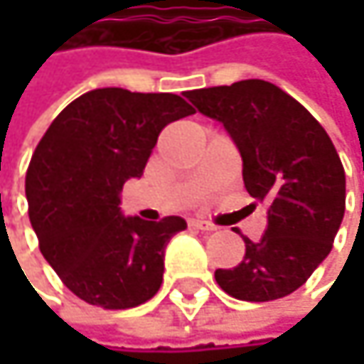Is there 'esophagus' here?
Returning a JSON list of instances; mask_svg holds the SVG:
<instances>
[{
  "label": "esophagus",
  "mask_w": 364,
  "mask_h": 364,
  "mask_svg": "<svg viewBox=\"0 0 364 364\" xmlns=\"http://www.w3.org/2000/svg\"><path fill=\"white\" fill-rule=\"evenodd\" d=\"M189 228L193 230H200V232H215L217 228L208 221H202V219H189Z\"/></svg>",
  "instance_id": "34e87169"
}]
</instances>
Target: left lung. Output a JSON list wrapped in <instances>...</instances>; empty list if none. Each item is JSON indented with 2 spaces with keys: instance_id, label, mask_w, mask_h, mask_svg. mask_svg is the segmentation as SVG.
Returning <instances> with one entry per match:
<instances>
[{
  "instance_id": "1",
  "label": "left lung",
  "mask_w": 364,
  "mask_h": 364,
  "mask_svg": "<svg viewBox=\"0 0 364 364\" xmlns=\"http://www.w3.org/2000/svg\"><path fill=\"white\" fill-rule=\"evenodd\" d=\"M185 97L223 124L240 151L245 187L267 217L259 242L245 238V259L215 272L217 284L242 301L291 295L327 259L346 210V173L328 134L301 103L263 80Z\"/></svg>"
}]
</instances>
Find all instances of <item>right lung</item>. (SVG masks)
<instances>
[{"label":"right lung","mask_w":364,"mask_h":364,"mask_svg":"<svg viewBox=\"0 0 364 364\" xmlns=\"http://www.w3.org/2000/svg\"><path fill=\"white\" fill-rule=\"evenodd\" d=\"M193 109L177 95L99 88L56 115L31 158L25 193L39 251L65 287L107 310L151 299L181 217L145 221L119 208L171 122Z\"/></svg>","instance_id":"1"}]
</instances>
